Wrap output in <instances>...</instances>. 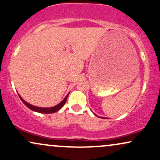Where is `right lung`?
Masks as SVG:
<instances>
[{
	"label": "right lung",
	"instance_id": "right-lung-1",
	"mask_svg": "<svg viewBox=\"0 0 160 160\" xmlns=\"http://www.w3.org/2000/svg\"><path fill=\"white\" fill-rule=\"evenodd\" d=\"M19 96V95H18ZM67 97H68V94H67V97H65L64 99H63V101H62L61 102H60L59 104L58 105V106H54V107H52V108H39V107H37V106H32V105L29 104V103L26 102L22 98V97H20V99L23 102V103L24 105H25L26 106L28 107V108H29L30 109L34 111V112H39V113H43V114H52V113H54V112H58V110H60L61 108L64 106L66 101H67Z\"/></svg>",
	"mask_w": 160,
	"mask_h": 160
}]
</instances>
